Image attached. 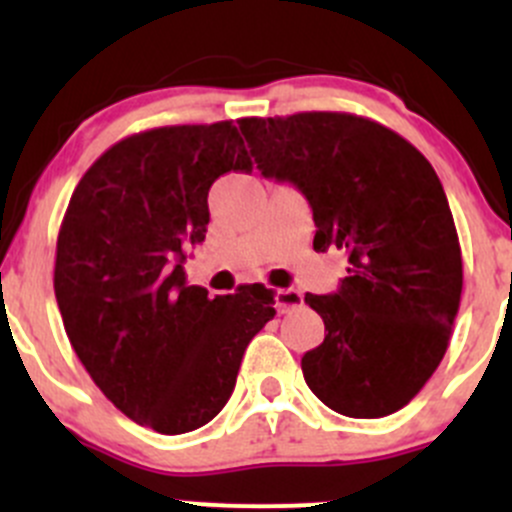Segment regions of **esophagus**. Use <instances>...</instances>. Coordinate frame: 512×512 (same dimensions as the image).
Here are the masks:
<instances>
[{
  "label": "esophagus",
  "instance_id": "1",
  "mask_svg": "<svg viewBox=\"0 0 512 512\" xmlns=\"http://www.w3.org/2000/svg\"><path fill=\"white\" fill-rule=\"evenodd\" d=\"M277 312L280 314H287V312H294V309H299L304 304V297L299 289L294 287H287V289H277Z\"/></svg>",
  "mask_w": 512,
  "mask_h": 512
}]
</instances>
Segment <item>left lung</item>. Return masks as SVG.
<instances>
[{"label": "left lung", "instance_id": "left-lung-1", "mask_svg": "<svg viewBox=\"0 0 512 512\" xmlns=\"http://www.w3.org/2000/svg\"><path fill=\"white\" fill-rule=\"evenodd\" d=\"M240 131L262 175L309 200L314 250L349 255L337 294H304L324 319V342L302 356L304 381L342 416L404 409L441 364L461 304V245L436 170L354 113L252 116Z\"/></svg>", "mask_w": 512, "mask_h": 512}]
</instances>
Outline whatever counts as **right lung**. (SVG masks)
Segmentation results:
<instances>
[{"label": "right lung", "mask_w": 512, "mask_h": 512, "mask_svg": "<svg viewBox=\"0 0 512 512\" xmlns=\"http://www.w3.org/2000/svg\"><path fill=\"white\" fill-rule=\"evenodd\" d=\"M230 170H252L232 121L133 133L86 170L56 240L76 356L118 411L165 436L220 414L247 344L275 317L265 285L210 299L185 282L183 247L205 240L208 190Z\"/></svg>", "instance_id": "add662e5"}]
</instances>
